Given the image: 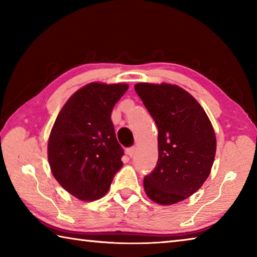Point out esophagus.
Listing matches in <instances>:
<instances>
[{
	"instance_id": "1",
	"label": "esophagus",
	"mask_w": 257,
	"mask_h": 257,
	"mask_svg": "<svg viewBox=\"0 0 257 257\" xmlns=\"http://www.w3.org/2000/svg\"><path fill=\"white\" fill-rule=\"evenodd\" d=\"M137 153V147H132L127 151V154L129 155V158H134L135 154Z\"/></svg>"
}]
</instances>
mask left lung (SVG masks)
Listing matches in <instances>:
<instances>
[{"instance_id":"1","label":"left lung","mask_w":257,"mask_h":257,"mask_svg":"<svg viewBox=\"0 0 257 257\" xmlns=\"http://www.w3.org/2000/svg\"><path fill=\"white\" fill-rule=\"evenodd\" d=\"M135 90L159 129V159L144 178L145 193L161 205L184 201L211 173L216 151L211 121L201 104L179 86L139 82Z\"/></svg>"}]
</instances>
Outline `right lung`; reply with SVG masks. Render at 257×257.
<instances>
[{"mask_svg":"<svg viewBox=\"0 0 257 257\" xmlns=\"http://www.w3.org/2000/svg\"><path fill=\"white\" fill-rule=\"evenodd\" d=\"M127 84L90 82L70 96L52 127L47 158L52 175L72 196L99 199L122 168L111 113Z\"/></svg>","mask_w":257,"mask_h":257,"instance_id":"add662e5","label":"right lung"}]
</instances>
